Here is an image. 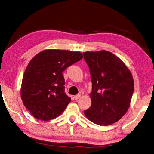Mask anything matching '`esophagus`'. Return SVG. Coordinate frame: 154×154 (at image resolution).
I'll use <instances>...</instances> for the list:
<instances>
[{"label": "esophagus", "instance_id": "1", "mask_svg": "<svg viewBox=\"0 0 154 154\" xmlns=\"http://www.w3.org/2000/svg\"><path fill=\"white\" fill-rule=\"evenodd\" d=\"M80 97H81V95H80V94H78V95H75V96L74 97V98L75 100H78V99H80Z\"/></svg>", "mask_w": 154, "mask_h": 154}]
</instances>
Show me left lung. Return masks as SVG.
I'll return each instance as SVG.
<instances>
[{"instance_id": "left-lung-1", "label": "left lung", "mask_w": 154, "mask_h": 154, "mask_svg": "<svg viewBox=\"0 0 154 154\" xmlns=\"http://www.w3.org/2000/svg\"><path fill=\"white\" fill-rule=\"evenodd\" d=\"M83 54L92 82L91 106L84 114L95 124H113L129 108L134 91L132 74L125 63L110 51H86Z\"/></svg>"}]
</instances>
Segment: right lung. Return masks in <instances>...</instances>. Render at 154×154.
Instances as JSON below:
<instances>
[{
	"label": "right lung",
	"instance_id": "right-lung-1",
	"mask_svg": "<svg viewBox=\"0 0 154 154\" xmlns=\"http://www.w3.org/2000/svg\"><path fill=\"white\" fill-rule=\"evenodd\" d=\"M82 58L80 51L50 49L31 60L22 80L21 97L34 117L48 121L63 113L71 100L65 93L63 72Z\"/></svg>",
	"mask_w": 154,
	"mask_h": 154
}]
</instances>
